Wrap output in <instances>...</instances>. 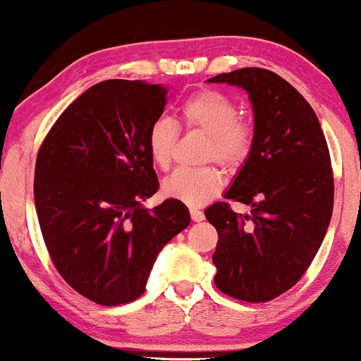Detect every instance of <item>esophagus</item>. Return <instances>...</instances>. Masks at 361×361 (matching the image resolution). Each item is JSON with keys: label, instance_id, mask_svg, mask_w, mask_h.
<instances>
[{"label": "esophagus", "instance_id": "1", "mask_svg": "<svg viewBox=\"0 0 361 361\" xmlns=\"http://www.w3.org/2000/svg\"><path fill=\"white\" fill-rule=\"evenodd\" d=\"M189 214H191V219L195 221V223H200V221L205 219L203 212H202V210H198V209H191V210H189Z\"/></svg>", "mask_w": 361, "mask_h": 361}]
</instances>
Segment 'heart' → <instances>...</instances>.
<instances>
[{
    "instance_id": "obj_1",
    "label": "heart",
    "mask_w": 361,
    "mask_h": 361,
    "mask_svg": "<svg viewBox=\"0 0 361 361\" xmlns=\"http://www.w3.org/2000/svg\"><path fill=\"white\" fill-rule=\"evenodd\" d=\"M179 121L189 130H198L209 137L205 158L214 159L224 169H238L252 147V130L245 121L238 119L233 99L221 91L203 89L188 96L179 106ZM177 142V126L173 121L159 117L147 131L149 158L159 170L172 165ZM223 173L214 166L179 169L163 180V192L191 207H200L212 200L223 188Z\"/></svg>"
}]
</instances>
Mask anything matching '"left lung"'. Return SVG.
Returning a JSON list of instances; mask_svg holds the SVG:
<instances>
[{
    "instance_id": "left-lung-1",
    "label": "left lung",
    "mask_w": 361,
    "mask_h": 361,
    "mask_svg": "<svg viewBox=\"0 0 361 361\" xmlns=\"http://www.w3.org/2000/svg\"><path fill=\"white\" fill-rule=\"evenodd\" d=\"M244 89L255 116L252 147L224 198L205 210L217 230L214 283L245 302H269L300 281L326 235L334 210L330 152L316 112L300 92L263 68L209 78Z\"/></svg>"
}]
</instances>
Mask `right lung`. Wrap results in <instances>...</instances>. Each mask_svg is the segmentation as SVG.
<instances>
[{"label": "right lung", "mask_w": 361, "mask_h": 361, "mask_svg": "<svg viewBox=\"0 0 361 361\" xmlns=\"http://www.w3.org/2000/svg\"><path fill=\"white\" fill-rule=\"evenodd\" d=\"M169 89L103 80L82 92L45 137L35 207L52 262L77 293L99 305L137 300L159 251L188 228L184 203H142L159 188L147 131Z\"/></svg>", "instance_id": "add662e5"}]
</instances>
